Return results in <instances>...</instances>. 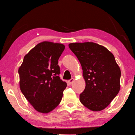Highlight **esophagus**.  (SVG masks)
<instances>
[{
	"instance_id": "esophagus-1",
	"label": "esophagus",
	"mask_w": 135,
	"mask_h": 135,
	"mask_svg": "<svg viewBox=\"0 0 135 135\" xmlns=\"http://www.w3.org/2000/svg\"><path fill=\"white\" fill-rule=\"evenodd\" d=\"M74 81V79H73V78H71V79H70L69 80H68V83L70 84H71Z\"/></svg>"
}]
</instances>
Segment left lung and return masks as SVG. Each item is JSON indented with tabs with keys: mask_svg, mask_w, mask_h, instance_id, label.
<instances>
[{
	"mask_svg": "<svg viewBox=\"0 0 135 135\" xmlns=\"http://www.w3.org/2000/svg\"><path fill=\"white\" fill-rule=\"evenodd\" d=\"M68 46L83 70L85 88L80 94V102L91 111L104 110L120 90V70L113 55L94 42H76Z\"/></svg>",
	"mask_w": 135,
	"mask_h": 135,
	"instance_id": "8db88e82",
	"label": "left lung"
}]
</instances>
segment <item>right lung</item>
Returning a JSON list of instances; mask_svg holds the SVG:
<instances>
[{
  "mask_svg": "<svg viewBox=\"0 0 135 135\" xmlns=\"http://www.w3.org/2000/svg\"><path fill=\"white\" fill-rule=\"evenodd\" d=\"M65 49L62 44L44 41L24 56L19 68L22 93L36 111L48 113L59 105L67 83L59 77L58 59Z\"/></svg>",
  "mask_w": 135,
  "mask_h": 135,
  "instance_id": "obj_1",
  "label": "right lung"
}]
</instances>
